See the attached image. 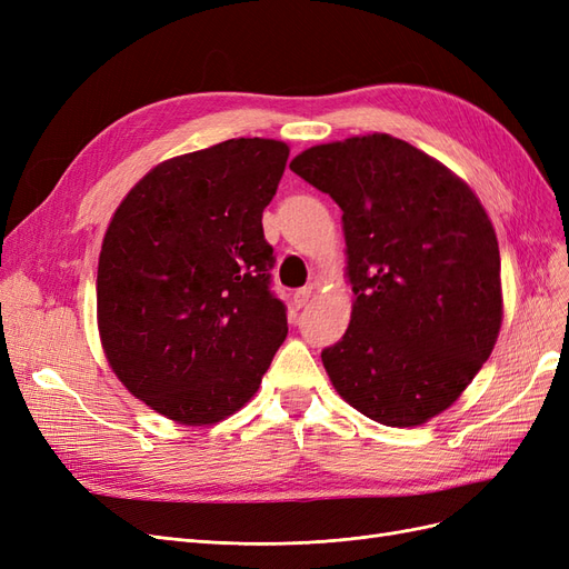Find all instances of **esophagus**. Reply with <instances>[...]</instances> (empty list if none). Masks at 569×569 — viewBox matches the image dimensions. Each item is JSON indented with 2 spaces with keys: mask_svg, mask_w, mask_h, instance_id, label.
Here are the masks:
<instances>
[{
  "mask_svg": "<svg viewBox=\"0 0 569 569\" xmlns=\"http://www.w3.org/2000/svg\"><path fill=\"white\" fill-rule=\"evenodd\" d=\"M311 295H313L311 287L297 289V291H295V306H297V308H303V306L308 303V299H311Z\"/></svg>",
  "mask_w": 569,
  "mask_h": 569,
  "instance_id": "34e87169",
  "label": "esophagus"
}]
</instances>
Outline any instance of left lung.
<instances>
[{"label": "left lung", "instance_id": "8db88e82", "mask_svg": "<svg viewBox=\"0 0 569 569\" xmlns=\"http://www.w3.org/2000/svg\"><path fill=\"white\" fill-rule=\"evenodd\" d=\"M341 209L353 287L322 349L335 389L389 427L449 408L501 330V256L487 211L449 168L391 134L306 149L289 163Z\"/></svg>", "mask_w": 569, "mask_h": 569}]
</instances>
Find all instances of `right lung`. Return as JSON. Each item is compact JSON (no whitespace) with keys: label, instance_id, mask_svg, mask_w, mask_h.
<instances>
[{"label":"right lung","instance_id":"right-lung-1","mask_svg":"<svg viewBox=\"0 0 569 569\" xmlns=\"http://www.w3.org/2000/svg\"><path fill=\"white\" fill-rule=\"evenodd\" d=\"M287 157L263 137L184 153L111 218L97 270L101 347L128 391L170 420L232 416L287 337L263 234Z\"/></svg>","mask_w":569,"mask_h":569}]
</instances>
